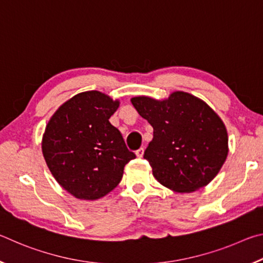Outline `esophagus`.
<instances>
[{
	"label": "esophagus",
	"instance_id": "34e87169",
	"mask_svg": "<svg viewBox=\"0 0 263 263\" xmlns=\"http://www.w3.org/2000/svg\"><path fill=\"white\" fill-rule=\"evenodd\" d=\"M136 155L138 158H142V155H144V148L140 147L139 149L136 151Z\"/></svg>",
	"mask_w": 263,
	"mask_h": 263
}]
</instances>
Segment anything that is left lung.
<instances>
[{
    "label": "left lung",
    "mask_w": 263,
    "mask_h": 263,
    "mask_svg": "<svg viewBox=\"0 0 263 263\" xmlns=\"http://www.w3.org/2000/svg\"><path fill=\"white\" fill-rule=\"evenodd\" d=\"M131 102L153 127L144 158L158 182L177 193H193L215 179L228 158L229 137L205 102L184 91L163 101L138 96Z\"/></svg>",
    "instance_id": "8db88e82"
}]
</instances>
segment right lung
Wrapping results in <instances>:
<instances>
[{"label": "right lung", "instance_id": "add662e5", "mask_svg": "<svg viewBox=\"0 0 263 263\" xmlns=\"http://www.w3.org/2000/svg\"><path fill=\"white\" fill-rule=\"evenodd\" d=\"M119 101L97 90L65 102L48 121L42 149L52 175L79 199L95 201L121 182L124 167L136 155L109 118Z\"/></svg>", "mask_w": 263, "mask_h": 263}]
</instances>
